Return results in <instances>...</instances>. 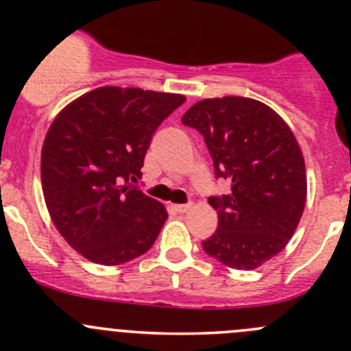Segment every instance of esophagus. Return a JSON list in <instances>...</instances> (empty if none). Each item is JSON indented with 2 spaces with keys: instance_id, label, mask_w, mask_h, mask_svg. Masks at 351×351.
Here are the masks:
<instances>
[{
  "instance_id": "34e87169",
  "label": "esophagus",
  "mask_w": 351,
  "mask_h": 351,
  "mask_svg": "<svg viewBox=\"0 0 351 351\" xmlns=\"http://www.w3.org/2000/svg\"><path fill=\"white\" fill-rule=\"evenodd\" d=\"M190 203H188V205H173V210L178 211V213H186V211H190Z\"/></svg>"
}]
</instances>
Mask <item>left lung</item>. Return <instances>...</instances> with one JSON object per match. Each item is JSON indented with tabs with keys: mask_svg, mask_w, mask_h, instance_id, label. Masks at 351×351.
Segmentation results:
<instances>
[{
	"mask_svg": "<svg viewBox=\"0 0 351 351\" xmlns=\"http://www.w3.org/2000/svg\"><path fill=\"white\" fill-rule=\"evenodd\" d=\"M182 123L203 134L217 178L232 182L228 195L208 199L218 228L203 250L230 268L261 267L287 246L305 210V160L293 132L245 96L202 99Z\"/></svg>",
	"mask_w": 351,
	"mask_h": 351,
	"instance_id": "1",
	"label": "left lung"
}]
</instances>
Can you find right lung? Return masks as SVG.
I'll list each match as a JSON object with an SVG mask.
<instances>
[{
	"instance_id": "obj_1",
	"label": "right lung",
	"mask_w": 351,
	"mask_h": 351,
	"mask_svg": "<svg viewBox=\"0 0 351 351\" xmlns=\"http://www.w3.org/2000/svg\"><path fill=\"white\" fill-rule=\"evenodd\" d=\"M183 95L101 86L58 113L41 149L45 203L61 237L93 263L113 267L152 248L167 208L134 190L146 149Z\"/></svg>"
}]
</instances>
